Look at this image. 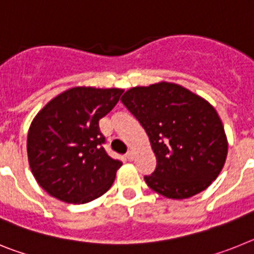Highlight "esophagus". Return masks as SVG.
Listing matches in <instances>:
<instances>
[{
    "label": "esophagus",
    "instance_id": "34e87169",
    "mask_svg": "<svg viewBox=\"0 0 254 254\" xmlns=\"http://www.w3.org/2000/svg\"><path fill=\"white\" fill-rule=\"evenodd\" d=\"M126 158L128 159L129 161L133 160V152H132V151H128V152H127V154H126Z\"/></svg>",
    "mask_w": 254,
    "mask_h": 254
}]
</instances>
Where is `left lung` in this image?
<instances>
[{"label":"left lung","mask_w":254,"mask_h":254,"mask_svg":"<svg viewBox=\"0 0 254 254\" xmlns=\"http://www.w3.org/2000/svg\"><path fill=\"white\" fill-rule=\"evenodd\" d=\"M121 100L146 131L156 156V169L145 176L152 190L183 199L217 178L228 141L210 103L172 82L132 87Z\"/></svg>","instance_id":"left-lung-1"}]
</instances>
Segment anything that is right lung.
Instances as JSON below:
<instances>
[{"mask_svg":"<svg viewBox=\"0 0 254 254\" xmlns=\"http://www.w3.org/2000/svg\"><path fill=\"white\" fill-rule=\"evenodd\" d=\"M122 93L73 87L37 114L28 133L29 164L51 196L67 203H86L112 187L122 163L105 152L99 121L116 107Z\"/></svg>","mask_w":254,"mask_h":254,"instance_id":"right-lung-1","label":"right lung"}]
</instances>
